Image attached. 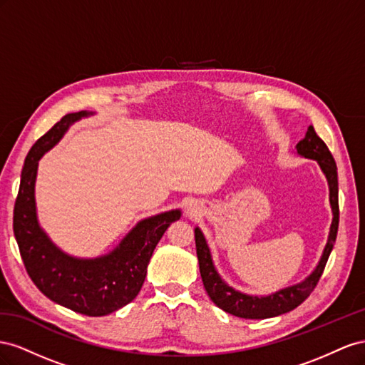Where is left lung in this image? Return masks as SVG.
<instances>
[{
    "label": "left lung",
    "mask_w": 365,
    "mask_h": 365,
    "mask_svg": "<svg viewBox=\"0 0 365 365\" xmlns=\"http://www.w3.org/2000/svg\"><path fill=\"white\" fill-rule=\"evenodd\" d=\"M297 151L298 154L304 155V158L314 159L319 163L321 170L326 174L327 182H329L330 205L333 211V222L330 226V234H329V240H327L324 252H322V257L319 259L317 269L312 272L310 277H307L303 281V283L292 287H286L283 290H278V292L272 295L262 297V298L237 292V290L223 283L220 275L217 274V270L212 264L210 247L206 245L205 237L200 232L199 227L195 229L197 258H199L203 286L206 289L207 295H210V298L212 299V303L234 317L246 318V319H264V318L283 315L286 312H290L295 307H298L312 292H314V289L317 287L322 272H324L326 263L333 249V243L336 242L338 225H339V205H338V173H336L335 159H333L327 145L318 136L314 127H309L306 138L298 142Z\"/></svg>",
    "instance_id": "1"
}]
</instances>
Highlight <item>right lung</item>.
<instances>
[{
  "label": "right lung",
  "mask_w": 365,
  "mask_h": 365,
  "mask_svg": "<svg viewBox=\"0 0 365 365\" xmlns=\"http://www.w3.org/2000/svg\"><path fill=\"white\" fill-rule=\"evenodd\" d=\"M82 116L88 113L66 114L30 148L14 207V234L27 274L41 292L78 314L103 317L138 297L154 249L168 226L179 220L180 211L145 218L106 257L78 259L61 252L36 220L38 160L62 138L68 125Z\"/></svg>",
  "instance_id": "1"
}]
</instances>
